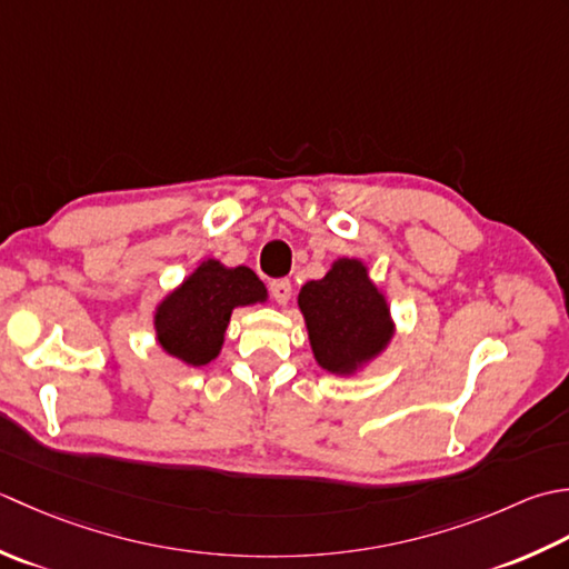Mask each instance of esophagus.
<instances>
[{
  "label": "esophagus",
  "mask_w": 569,
  "mask_h": 569,
  "mask_svg": "<svg viewBox=\"0 0 569 569\" xmlns=\"http://www.w3.org/2000/svg\"><path fill=\"white\" fill-rule=\"evenodd\" d=\"M270 295L274 297L277 305H287L289 297H292V282H289V280H272L270 282Z\"/></svg>",
  "instance_id": "obj_1"
}]
</instances>
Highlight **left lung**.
Listing matches in <instances>:
<instances>
[{"mask_svg": "<svg viewBox=\"0 0 569 569\" xmlns=\"http://www.w3.org/2000/svg\"><path fill=\"white\" fill-rule=\"evenodd\" d=\"M299 309L317 361L331 373H351L392 333L386 299L358 260H339L323 280L301 287Z\"/></svg>", "mask_w": 569, "mask_h": 569, "instance_id": "8db88e82", "label": "left lung"}]
</instances>
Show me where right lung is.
<instances>
[{"label":"right lung","instance_id":"add662e5","mask_svg":"<svg viewBox=\"0 0 569 569\" xmlns=\"http://www.w3.org/2000/svg\"><path fill=\"white\" fill-rule=\"evenodd\" d=\"M268 297L258 274L248 268L228 270L216 260L203 262L177 292L157 309V339L164 351L189 366L213 361L236 307Z\"/></svg>","mask_w":569,"mask_h":569}]
</instances>
